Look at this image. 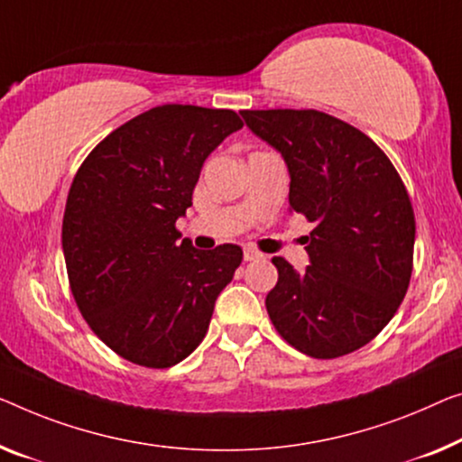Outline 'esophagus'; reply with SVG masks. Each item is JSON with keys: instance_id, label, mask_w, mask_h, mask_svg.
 <instances>
[{"instance_id": "34e87169", "label": "esophagus", "mask_w": 462, "mask_h": 462, "mask_svg": "<svg viewBox=\"0 0 462 462\" xmlns=\"http://www.w3.org/2000/svg\"><path fill=\"white\" fill-rule=\"evenodd\" d=\"M257 259H263V253L251 249V246H246L245 249V261H257Z\"/></svg>"}]
</instances>
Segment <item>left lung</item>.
<instances>
[{"mask_svg": "<svg viewBox=\"0 0 462 462\" xmlns=\"http://www.w3.org/2000/svg\"><path fill=\"white\" fill-rule=\"evenodd\" d=\"M246 126L284 157L291 213L313 230L311 265L299 273L273 257L278 282L265 299L273 328L313 359H338L375 338L407 294L415 213L388 155L318 109H243Z\"/></svg>", "mask_w": 462, "mask_h": 462, "instance_id": "8db88e82", "label": "left lung"}]
</instances>
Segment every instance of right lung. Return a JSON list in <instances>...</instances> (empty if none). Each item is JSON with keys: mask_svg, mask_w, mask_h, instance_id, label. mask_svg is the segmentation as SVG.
<instances>
[{"mask_svg": "<svg viewBox=\"0 0 462 462\" xmlns=\"http://www.w3.org/2000/svg\"><path fill=\"white\" fill-rule=\"evenodd\" d=\"M243 120L232 109L151 107L109 133L74 176L61 222L72 297L116 355L149 369L180 363L208 334L238 245L199 251L176 219L203 162Z\"/></svg>", "mask_w": 462, "mask_h": 462, "instance_id": "add662e5", "label": "right lung"}]
</instances>
